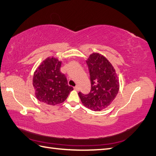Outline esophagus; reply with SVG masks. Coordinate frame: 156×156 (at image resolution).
<instances>
[{
	"mask_svg": "<svg viewBox=\"0 0 156 156\" xmlns=\"http://www.w3.org/2000/svg\"><path fill=\"white\" fill-rule=\"evenodd\" d=\"M74 90H79V87H78V86H76L75 87H74Z\"/></svg>",
	"mask_w": 156,
	"mask_h": 156,
	"instance_id": "1",
	"label": "esophagus"
}]
</instances>
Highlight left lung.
<instances>
[{
  "label": "left lung",
  "mask_w": 156,
  "mask_h": 156,
  "mask_svg": "<svg viewBox=\"0 0 156 156\" xmlns=\"http://www.w3.org/2000/svg\"><path fill=\"white\" fill-rule=\"evenodd\" d=\"M90 72L91 90L88 94L79 92L82 103L92 111L107 108L117 97L119 82L115 69L107 58L99 53H92L87 60Z\"/></svg>",
  "instance_id": "obj_1"
}]
</instances>
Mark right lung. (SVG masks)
Instances as JSON below:
<instances>
[{"label": "right lung", "instance_id": "obj_1", "mask_svg": "<svg viewBox=\"0 0 156 156\" xmlns=\"http://www.w3.org/2000/svg\"><path fill=\"white\" fill-rule=\"evenodd\" d=\"M62 61L54 56L43 61L34 72L33 86L38 101L54 106L64 102L74 88L60 72Z\"/></svg>", "mask_w": 156, "mask_h": 156}]
</instances>
